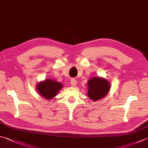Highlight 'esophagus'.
I'll use <instances>...</instances> for the list:
<instances>
[{
    "mask_svg": "<svg viewBox=\"0 0 148 148\" xmlns=\"http://www.w3.org/2000/svg\"><path fill=\"white\" fill-rule=\"evenodd\" d=\"M71 85H72V86H75V85H76V84H77L76 80L74 78H72V79H71Z\"/></svg>",
    "mask_w": 148,
    "mask_h": 148,
    "instance_id": "34e87169",
    "label": "esophagus"
}]
</instances>
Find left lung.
<instances>
[{
    "instance_id": "1",
    "label": "left lung",
    "mask_w": 148,
    "mask_h": 148,
    "mask_svg": "<svg viewBox=\"0 0 148 148\" xmlns=\"http://www.w3.org/2000/svg\"><path fill=\"white\" fill-rule=\"evenodd\" d=\"M88 95L92 100L97 101L106 96L110 88L108 81L103 78L95 77L88 82Z\"/></svg>"
}]
</instances>
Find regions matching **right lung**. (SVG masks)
Here are the masks:
<instances>
[{"label":"right lung","instance_id":"add662e5","mask_svg":"<svg viewBox=\"0 0 148 148\" xmlns=\"http://www.w3.org/2000/svg\"><path fill=\"white\" fill-rule=\"evenodd\" d=\"M62 84L52 79H45L38 84L37 90L40 95L47 99H51L62 88Z\"/></svg>","mask_w":148,"mask_h":148}]
</instances>
